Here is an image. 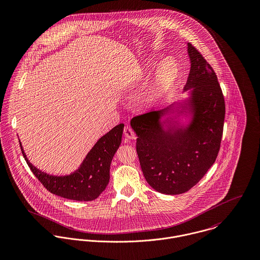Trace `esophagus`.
I'll return each instance as SVG.
<instances>
[{
  "mask_svg": "<svg viewBox=\"0 0 260 260\" xmlns=\"http://www.w3.org/2000/svg\"><path fill=\"white\" fill-rule=\"evenodd\" d=\"M124 135H125V137H127L129 139H135V137H136L135 132L133 131V129L130 126L124 127Z\"/></svg>",
  "mask_w": 260,
  "mask_h": 260,
  "instance_id": "obj_1",
  "label": "esophagus"
}]
</instances>
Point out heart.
Here are the masks:
<instances>
[{"instance_id":"heart-1","label":"heart","mask_w":260,"mask_h":260,"mask_svg":"<svg viewBox=\"0 0 260 260\" xmlns=\"http://www.w3.org/2000/svg\"><path fill=\"white\" fill-rule=\"evenodd\" d=\"M178 75V69L174 62L167 61L158 70L155 83L152 86L148 97L149 104L157 102L173 85Z\"/></svg>"}]
</instances>
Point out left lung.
Instances as JSON below:
<instances>
[{"label":"left lung","mask_w":260,"mask_h":260,"mask_svg":"<svg viewBox=\"0 0 260 260\" xmlns=\"http://www.w3.org/2000/svg\"><path fill=\"white\" fill-rule=\"evenodd\" d=\"M188 54L191 68L184 90L194 88L190 101L184 103L194 112L189 127L164 130L159 118L167 109L131 120L146 181L156 191L170 195L187 192L201 180L215 162L222 138L225 102L217 76L190 43Z\"/></svg>","instance_id":"left-lung-1"}]
</instances>
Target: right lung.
Returning <instances> with one entry per match:
<instances>
[{
  "label": "right lung",
  "mask_w": 260,
  "mask_h": 260,
  "mask_svg": "<svg viewBox=\"0 0 260 260\" xmlns=\"http://www.w3.org/2000/svg\"><path fill=\"white\" fill-rule=\"evenodd\" d=\"M123 128L124 124L121 123L101 137L81 167L68 176H53L40 171L28 161L21 143L20 146L31 171L48 191L71 200L91 201L105 190L109 182L112 158L120 146Z\"/></svg>",
  "instance_id": "add662e5"
}]
</instances>
